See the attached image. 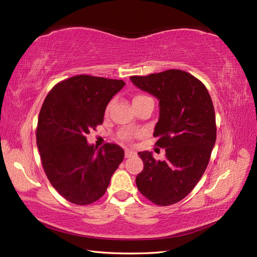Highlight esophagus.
I'll use <instances>...</instances> for the list:
<instances>
[{"mask_svg": "<svg viewBox=\"0 0 257 257\" xmlns=\"http://www.w3.org/2000/svg\"><path fill=\"white\" fill-rule=\"evenodd\" d=\"M136 155V152L135 151H131V150H124V156L127 157H131V156H135Z\"/></svg>", "mask_w": 257, "mask_h": 257, "instance_id": "esophagus-1", "label": "esophagus"}]
</instances>
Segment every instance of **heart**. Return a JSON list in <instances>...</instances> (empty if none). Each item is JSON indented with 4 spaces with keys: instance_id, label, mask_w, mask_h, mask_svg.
Instances as JSON below:
<instances>
[{
    "instance_id": "obj_1",
    "label": "heart",
    "mask_w": 257,
    "mask_h": 257,
    "mask_svg": "<svg viewBox=\"0 0 257 257\" xmlns=\"http://www.w3.org/2000/svg\"><path fill=\"white\" fill-rule=\"evenodd\" d=\"M143 102H153L152 97L147 95V94H143V93H139V94H136L133 98V103L135 104H139V103H143ZM111 107V102H109L106 106V113H108V110ZM134 134L131 133L129 130H120L119 133L117 134V138L119 139L120 141H124V142H128L131 139H133Z\"/></svg>"
}]
</instances>
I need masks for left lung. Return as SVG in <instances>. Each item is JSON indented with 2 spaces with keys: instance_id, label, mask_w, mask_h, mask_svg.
Here are the masks:
<instances>
[{
  "instance_id": "8db88e82",
  "label": "left lung",
  "mask_w": 257,
  "mask_h": 257,
  "mask_svg": "<svg viewBox=\"0 0 257 257\" xmlns=\"http://www.w3.org/2000/svg\"><path fill=\"white\" fill-rule=\"evenodd\" d=\"M130 79L160 101L153 136L159 138L156 146L166 151L164 161L148 151L138 153L144 168L137 187L156 205H172L192 191L208 165L217 133L212 98L199 79L180 69Z\"/></svg>"
}]
</instances>
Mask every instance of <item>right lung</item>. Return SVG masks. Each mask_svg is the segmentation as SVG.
I'll return each instance as SVG.
<instances>
[{
  "label": "right lung",
  "instance_id": "1",
  "mask_svg": "<svg viewBox=\"0 0 257 257\" xmlns=\"http://www.w3.org/2000/svg\"><path fill=\"white\" fill-rule=\"evenodd\" d=\"M123 80L79 75L55 84L39 114L37 146L51 185L66 200L87 205L104 195L123 160V150L106 143L96 150L85 136L103 123L105 108Z\"/></svg>",
  "mask_w": 257,
  "mask_h": 257
}]
</instances>
